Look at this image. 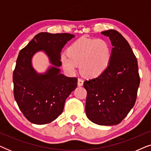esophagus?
<instances>
[{"label":"esophagus","instance_id":"obj_1","mask_svg":"<svg viewBox=\"0 0 151 151\" xmlns=\"http://www.w3.org/2000/svg\"><path fill=\"white\" fill-rule=\"evenodd\" d=\"M83 83H84V80L81 79V78H78V85L79 86H82L83 85Z\"/></svg>","mask_w":151,"mask_h":151}]
</instances>
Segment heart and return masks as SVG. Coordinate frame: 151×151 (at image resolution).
Listing matches in <instances>:
<instances>
[{
    "mask_svg": "<svg viewBox=\"0 0 151 151\" xmlns=\"http://www.w3.org/2000/svg\"><path fill=\"white\" fill-rule=\"evenodd\" d=\"M112 50L109 43L104 39L82 37L72 42L67 53H62L60 62L70 73H74L80 63V69L87 77L100 76L110 64Z\"/></svg>",
    "mask_w": 151,
    "mask_h": 151,
    "instance_id": "1",
    "label": "heart"
}]
</instances>
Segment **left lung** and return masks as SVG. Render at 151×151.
Masks as SVG:
<instances>
[{
    "instance_id": "1",
    "label": "left lung",
    "mask_w": 151,
    "mask_h": 151,
    "mask_svg": "<svg viewBox=\"0 0 151 151\" xmlns=\"http://www.w3.org/2000/svg\"><path fill=\"white\" fill-rule=\"evenodd\" d=\"M112 45V56L104 72L85 80L86 115L102 126L117 125L135 105L140 78L137 60L129 42L116 30L104 31Z\"/></svg>"
}]
</instances>
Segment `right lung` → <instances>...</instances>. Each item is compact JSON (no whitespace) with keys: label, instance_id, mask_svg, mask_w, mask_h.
Masks as SVG:
<instances>
[{"label":"right lung","instance_id":"obj_1","mask_svg":"<svg viewBox=\"0 0 151 151\" xmlns=\"http://www.w3.org/2000/svg\"><path fill=\"white\" fill-rule=\"evenodd\" d=\"M70 34L41 32L20 50L13 73L14 94L24 117L35 124H45L55 120L63 113L65 100L77 87L78 79L61 73L60 53ZM42 51L51 65L38 73L32 65V57Z\"/></svg>","mask_w":151,"mask_h":151}]
</instances>
